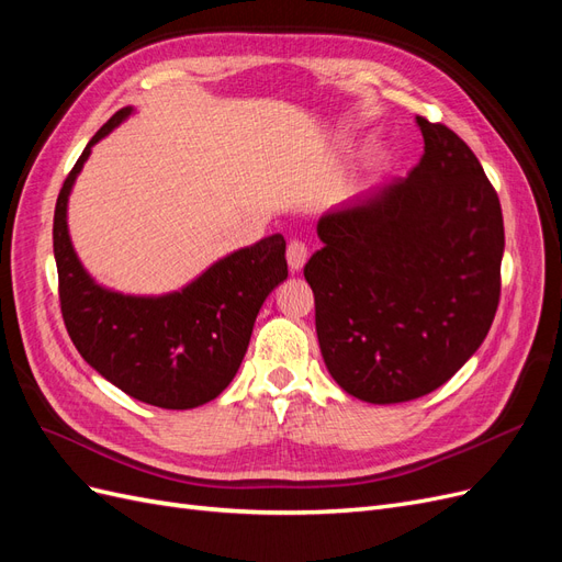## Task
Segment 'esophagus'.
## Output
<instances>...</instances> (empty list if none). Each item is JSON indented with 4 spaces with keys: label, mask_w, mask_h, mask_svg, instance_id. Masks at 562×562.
<instances>
[{
    "label": "esophagus",
    "mask_w": 562,
    "mask_h": 562,
    "mask_svg": "<svg viewBox=\"0 0 562 562\" xmlns=\"http://www.w3.org/2000/svg\"><path fill=\"white\" fill-rule=\"evenodd\" d=\"M307 258H310L307 244L300 241V239L288 241V248H285V260H288V267H291V271H300V269L304 267V262H307Z\"/></svg>",
    "instance_id": "obj_1"
}]
</instances>
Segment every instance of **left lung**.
<instances>
[{
  "instance_id": "8db88e82",
  "label": "left lung",
  "mask_w": 562,
  "mask_h": 562,
  "mask_svg": "<svg viewBox=\"0 0 562 562\" xmlns=\"http://www.w3.org/2000/svg\"><path fill=\"white\" fill-rule=\"evenodd\" d=\"M424 155L407 178L318 220L304 265L323 361L368 403L419 398L481 347L502 293L495 187L446 124L417 116Z\"/></svg>"
}]
</instances>
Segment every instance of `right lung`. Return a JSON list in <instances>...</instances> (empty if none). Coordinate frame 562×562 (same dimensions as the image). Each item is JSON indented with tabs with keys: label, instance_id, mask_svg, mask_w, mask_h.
<instances>
[{
	"label": "right lung",
	"instance_id": "1",
	"mask_svg": "<svg viewBox=\"0 0 562 562\" xmlns=\"http://www.w3.org/2000/svg\"><path fill=\"white\" fill-rule=\"evenodd\" d=\"M131 108L114 112L67 173L54 213L58 297L67 335L100 375L143 403L187 411L223 394L239 370L265 297L288 277L285 239L271 234L161 297H131L95 285L67 236V194L91 145Z\"/></svg>",
	"mask_w": 562,
	"mask_h": 562
}]
</instances>
